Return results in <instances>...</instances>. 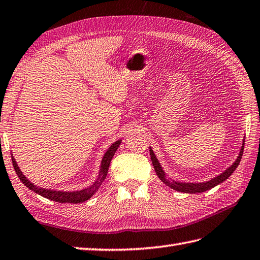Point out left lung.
I'll list each match as a JSON object with an SVG mask.
<instances>
[{
	"instance_id": "obj_1",
	"label": "left lung",
	"mask_w": 260,
	"mask_h": 260,
	"mask_svg": "<svg viewBox=\"0 0 260 260\" xmlns=\"http://www.w3.org/2000/svg\"><path fill=\"white\" fill-rule=\"evenodd\" d=\"M244 145V140L242 143L241 146V149H240V153L238 158L236 159V161L228 168L226 170L224 171L223 173H221L217 176H215V178L210 179L209 181H206V182H181V181H174L169 176H166V173L164 172V170L161 169V166L159 164V161L156 157V155L154 154L153 148L149 147V153H150V158L151 161H153V166L155 169V172L157 174L158 178L160 179V181L163 183H165L166 185H169L170 188H172L173 190L176 191H180V192H185V193H200V192H205V191H207L209 189H212L214 187H216L217 184L222 183L223 181H225L226 179L230 178V175H231L234 170L238 168V165L240 163V160L242 158V154H243V146Z\"/></svg>"
}]
</instances>
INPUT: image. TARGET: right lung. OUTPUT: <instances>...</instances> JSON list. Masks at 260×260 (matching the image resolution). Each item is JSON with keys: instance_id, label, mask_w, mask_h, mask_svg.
Instances as JSON below:
<instances>
[{"instance_id": "1", "label": "right lung", "mask_w": 260, "mask_h": 260, "mask_svg": "<svg viewBox=\"0 0 260 260\" xmlns=\"http://www.w3.org/2000/svg\"><path fill=\"white\" fill-rule=\"evenodd\" d=\"M121 141L122 140H116L115 143L112 144L110 146V148L106 150L104 156H103L102 161H101L100 173H99V176H97V179L95 180V182L91 185H89L88 188H85L82 190H78V191H58V190H51V189L37 187V185L31 183L30 181H29L26 176L22 174L21 170L19 169V166L17 164L16 159L13 158V156H11L12 164H13L14 171H16V173L18 175V178L20 179L21 182L26 185L28 189L32 190L34 192H36L38 194H41L42 197L51 199V200H53V202H56V203L79 204V203H84V202H86V200L91 198L92 194H94L96 191L100 189V187L103 183V181H104L106 178L107 172H109L110 163H111L112 158H113L115 151L117 150V148H119Z\"/></svg>"}]
</instances>
